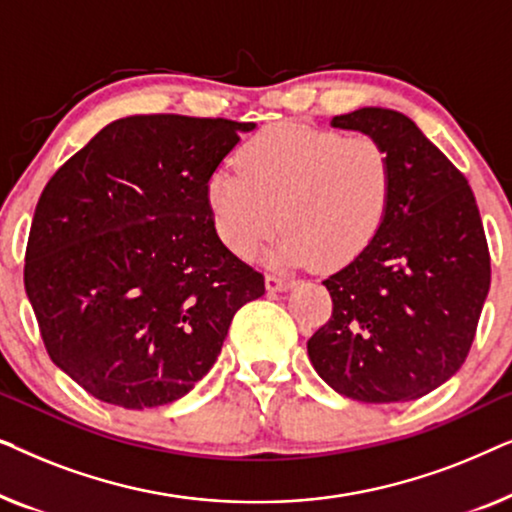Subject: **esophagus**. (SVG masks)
Here are the masks:
<instances>
[{"mask_svg": "<svg viewBox=\"0 0 512 512\" xmlns=\"http://www.w3.org/2000/svg\"><path fill=\"white\" fill-rule=\"evenodd\" d=\"M293 286L291 279H284L279 275H268L265 277V289H268L270 293H277V291H289Z\"/></svg>", "mask_w": 512, "mask_h": 512, "instance_id": "34e87169", "label": "esophagus"}]
</instances>
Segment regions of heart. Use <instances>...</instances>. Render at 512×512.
I'll list each match as a JSON object with an SVG mask.
<instances>
[{"instance_id":"1","label":"heart","mask_w":512,"mask_h":512,"mask_svg":"<svg viewBox=\"0 0 512 512\" xmlns=\"http://www.w3.org/2000/svg\"><path fill=\"white\" fill-rule=\"evenodd\" d=\"M219 167L205 195L216 235L251 256L275 233L268 263L303 268L324 258L342 265L380 233L394 193V163L373 135H342L298 123L270 125Z\"/></svg>"}]
</instances>
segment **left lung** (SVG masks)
<instances>
[{
  "mask_svg": "<svg viewBox=\"0 0 512 512\" xmlns=\"http://www.w3.org/2000/svg\"><path fill=\"white\" fill-rule=\"evenodd\" d=\"M331 125L387 146L394 193L375 240L324 279L333 317L307 354L342 396L415 401L461 368L485 305L489 251L475 195L401 111L361 107Z\"/></svg>",
  "mask_w": 512,
  "mask_h": 512,
  "instance_id": "1",
  "label": "left lung"
}]
</instances>
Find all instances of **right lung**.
<instances>
[{
	"mask_svg": "<svg viewBox=\"0 0 512 512\" xmlns=\"http://www.w3.org/2000/svg\"><path fill=\"white\" fill-rule=\"evenodd\" d=\"M256 123L125 116L48 181L25 291L46 352L90 396L167 405L221 354L230 321L265 293L216 235L207 181Z\"/></svg>",
	"mask_w": 512,
	"mask_h": 512,
	"instance_id": "add662e5",
	"label": "right lung"
}]
</instances>
